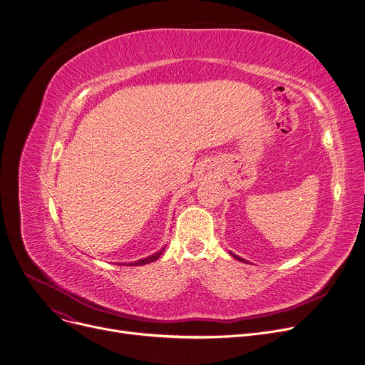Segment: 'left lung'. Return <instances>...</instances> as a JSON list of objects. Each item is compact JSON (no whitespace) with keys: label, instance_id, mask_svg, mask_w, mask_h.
Returning <instances> with one entry per match:
<instances>
[{"label":"left lung","instance_id":"8db88e82","mask_svg":"<svg viewBox=\"0 0 365 365\" xmlns=\"http://www.w3.org/2000/svg\"><path fill=\"white\" fill-rule=\"evenodd\" d=\"M231 255H233V253H231ZM233 256H235V257H236V259H237V260H242V262H246V260H245V259H242V257H239V256H236V255H233Z\"/></svg>","mask_w":365,"mask_h":365}]
</instances>
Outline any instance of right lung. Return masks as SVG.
Returning a JSON list of instances; mask_svg holds the SVG:
<instances>
[{"label":"right lung","mask_w":365,"mask_h":365,"mask_svg":"<svg viewBox=\"0 0 365 365\" xmlns=\"http://www.w3.org/2000/svg\"><path fill=\"white\" fill-rule=\"evenodd\" d=\"M164 252V247L160 250V252H157V253H154V255H151V256H148V257H145V259H141V260H137V262H134V263H129L130 267L132 264H137V267H140V264H147V263H151V262H154V260H157L160 256H161V253Z\"/></svg>","instance_id":"1"}]
</instances>
